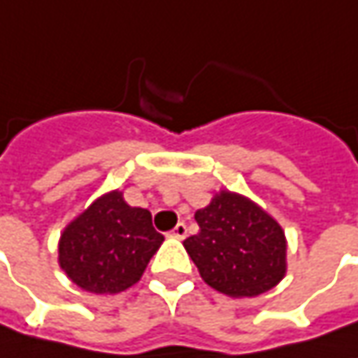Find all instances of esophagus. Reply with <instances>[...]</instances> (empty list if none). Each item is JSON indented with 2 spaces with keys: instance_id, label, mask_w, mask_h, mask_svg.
<instances>
[{
  "instance_id": "34e87169",
  "label": "esophagus",
  "mask_w": 358,
  "mask_h": 358,
  "mask_svg": "<svg viewBox=\"0 0 358 358\" xmlns=\"http://www.w3.org/2000/svg\"><path fill=\"white\" fill-rule=\"evenodd\" d=\"M171 237H175V239H185L187 237V225L185 223H177L175 227H173V231L169 233Z\"/></svg>"
}]
</instances>
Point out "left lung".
<instances>
[{"label": "left lung", "mask_w": 358, "mask_h": 358, "mask_svg": "<svg viewBox=\"0 0 358 358\" xmlns=\"http://www.w3.org/2000/svg\"><path fill=\"white\" fill-rule=\"evenodd\" d=\"M199 233L183 247L203 281L233 299L271 291L287 275V237L275 217L253 199L221 189L197 209Z\"/></svg>", "instance_id": "left-lung-1"}]
</instances>
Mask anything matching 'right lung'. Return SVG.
<instances>
[{
  "label": "right lung",
  "mask_w": 358,
  "mask_h": 358,
  "mask_svg": "<svg viewBox=\"0 0 358 358\" xmlns=\"http://www.w3.org/2000/svg\"><path fill=\"white\" fill-rule=\"evenodd\" d=\"M165 237L151 213L131 207L113 189L67 223L59 237V267L81 291L115 295L141 279Z\"/></svg>",
  "instance_id": "right-lung-1"
}]
</instances>
